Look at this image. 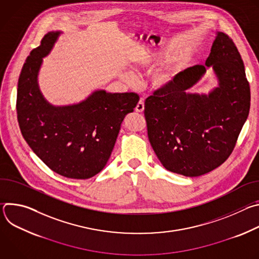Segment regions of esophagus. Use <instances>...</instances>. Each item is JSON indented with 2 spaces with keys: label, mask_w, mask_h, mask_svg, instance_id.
<instances>
[{
  "label": "esophagus",
  "mask_w": 259,
  "mask_h": 259,
  "mask_svg": "<svg viewBox=\"0 0 259 259\" xmlns=\"http://www.w3.org/2000/svg\"><path fill=\"white\" fill-rule=\"evenodd\" d=\"M135 110H136L137 113H142L143 110H144V101H143L142 98L138 101V103H137V105L135 107Z\"/></svg>",
  "instance_id": "esophagus-1"
}]
</instances>
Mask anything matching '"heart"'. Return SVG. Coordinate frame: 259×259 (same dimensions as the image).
Listing matches in <instances>:
<instances>
[{
  "instance_id": "obj_1",
  "label": "heart",
  "mask_w": 259,
  "mask_h": 259,
  "mask_svg": "<svg viewBox=\"0 0 259 259\" xmlns=\"http://www.w3.org/2000/svg\"><path fill=\"white\" fill-rule=\"evenodd\" d=\"M168 48H160L158 50H147L141 57L139 64L146 67H152L154 64L158 63L162 58H164L168 54ZM179 64L178 58H173L166 66L158 69L152 78L153 84L158 89L166 88L168 85L171 84L174 77V70L177 68ZM128 77L133 79L132 73H128Z\"/></svg>"
}]
</instances>
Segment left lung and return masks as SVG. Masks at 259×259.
I'll return each instance as SVG.
<instances>
[{
  "mask_svg": "<svg viewBox=\"0 0 259 259\" xmlns=\"http://www.w3.org/2000/svg\"><path fill=\"white\" fill-rule=\"evenodd\" d=\"M212 68L218 86L208 94L189 90ZM250 109V86L242 57L229 36L216 31L205 65L180 71L144 102L147 136L169 171L195 177L232 154Z\"/></svg>",
  "mask_w": 259,
  "mask_h": 259,
  "instance_id": "obj_1",
  "label": "left lung"
}]
</instances>
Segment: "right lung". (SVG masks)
Wrapping results in <instances>:
<instances>
[{"label":"right lung","mask_w":259,"mask_h":259,"mask_svg":"<svg viewBox=\"0 0 259 259\" xmlns=\"http://www.w3.org/2000/svg\"><path fill=\"white\" fill-rule=\"evenodd\" d=\"M61 33L48 32L26 58L17 85V120L32 152L52 171L67 178L88 179L106 165L121 124L133 113L139 96L97 89L78 103L51 104L41 92L38 78L43 58Z\"/></svg>","instance_id":"right-lung-1"}]
</instances>
